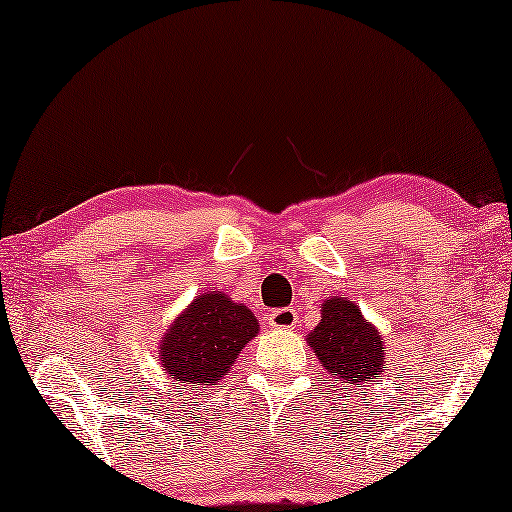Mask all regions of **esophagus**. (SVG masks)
Wrapping results in <instances>:
<instances>
[{
	"label": "esophagus",
	"instance_id": "obj_1",
	"mask_svg": "<svg viewBox=\"0 0 512 512\" xmlns=\"http://www.w3.org/2000/svg\"><path fill=\"white\" fill-rule=\"evenodd\" d=\"M267 320H270L272 329H292L297 324V313L295 308H276Z\"/></svg>",
	"mask_w": 512,
	"mask_h": 512
}]
</instances>
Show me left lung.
Here are the masks:
<instances>
[{
  "label": "left lung",
  "mask_w": 512,
  "mask_h": 512,
  "mask_svg": "<svg viewBox=\"0 0 512 512\" xmlns=\"http://www.w3.org/2000/svg\"><path fill=\"white\" fill-rule=\"evenodd\" d=\"M308 345L320 358L333 379L360 388L367 379L383 370V338L374 326L363 320L356 304L345 297L326 299L322 320L308 335Z\"/></svg>",
  "instance_id": "left-lung-1"
}]
</instances>
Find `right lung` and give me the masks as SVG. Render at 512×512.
Wrapping results in <instances>:
<instances>
[{"mask_svg": "<svg viewBox=\"0 0 512 512\" xmlns=\"http://www.w3.org/2000/svg\"><path fill=\"white\" fill-rule=\"evenodd\" d=\"M256 333L258 320L247 306L233 304L224 292H206L167 329L158 351L167 376L183 395L195 385L222 381Z\"/></svg>", "mask_w": 512, "mask_h": 512, "instance_id": "add662e5", "label": "right lung"}]
</instances>
